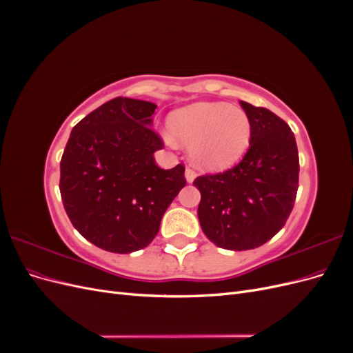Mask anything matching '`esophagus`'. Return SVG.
Listing matches in <instances>:
<instances>
[{"label": "esophagus", "mask_w": 353, "mask_h": 353, "mask_svg": "<svg viewBox=\"0 0 353 353\" xmlns=\"http://www.w3.org/2000/svg\"><path fill=\"white\" fill-rule=\"evenodd\" d=\"M196 176H197V174L194 172L193 169H191V168H187V169H185V178H187L188 183H193V181L196 179Z\"/></svg>", "instance_id": "esophagus-1"}]
</instances>
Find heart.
Wrapping results in <instances>:
<instances>
[{
  "mask_svg": "<svg viewBox=\"0 0 353 353\" xmlns=\"http://www.w3.org/2000/svg\"><path fill=\"white\" fill-rule=\"evenodd\" d=\"M169 130L176 141L191 144V156L208 169H225L239 162L252 141L248 113L222 101L196 103L174 112Z\"/></svg>",
  "mask_w": 353,
  "mask_h": 353,
  "instance_id": "1",
  "label": "heart"
}]
</instances>
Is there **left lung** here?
Returning a JSON list of instances; mask_svg holds the SVG:
<instances>
[{"instance_id":"1","label":"left lung","mask_w":353,"mask_h":353,"mask_svg":"<svg viewBox=\"0 0 353 353\" xmlns=\"http://www.w3.org/2000/svg\"><path fill=\"white\" fill-rule=\"evenodd\" d=\"M252 122V141L240 162L223 172L194 179L201 199L203 232L218 248L256 249L271 240L290 216L299 187V153L281 117L240 101Z\"/></svg>"}]
</instances>
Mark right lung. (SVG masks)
I'll list each match as a JSON object with an SVG mask.
<instances>
[{"label": "right lung", "instance_id": "add662e5", "mask_svg": "<svg viewBox=\"0 0 353 353\" xmlns=\"http://www.w3.org/2000/svg\"><path fill=\"white\" fill-rule=\"evenodd\" d=\"M156 104L116 97L73 126L60 160V194L72 225L113 253L144 249L187 184L184 165L160 169Z\"/></svg>", "mask_w": 353, "mask_h": 353}]
</instances>
